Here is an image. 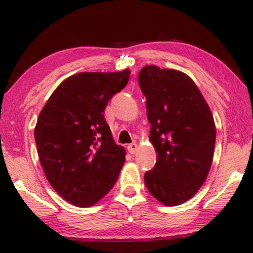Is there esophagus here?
<instances>
[{"label":"esophagus","instance_id":"1","mask_svg":"<svg viewBox=\"0 0 253 253\" xmlns=\"http://www.w3.org/2000/svg\"><path fill=\"white\" fill-rule=\"evenodd\" d=\"M127 151H129V153L134 154L138 151V145L136 143L129 144V145H127Z\"/></svg>","mask_w":253,"mask_h":253}]
</instances>
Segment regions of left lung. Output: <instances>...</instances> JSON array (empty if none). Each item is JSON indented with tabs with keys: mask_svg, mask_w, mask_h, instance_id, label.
<instances>
[{
	"mask_svg": "<svg viewBox=\"0 0 253 253\" xmlns=\"http://www.w3.org/2000/svg\"><path fill=\"white\" fill-rule=\"evenodd\" d=\"M138 82L146 98L150 139L157 162L145 185L166 206H177L206 181L215 146V124L207 102L189 76L146 65Z\"/></svg>",
	"mask_w": 253,
	"mask_h": 253,
	"instance_id": "obj_1",
	"label": "left lung"
}]
</instances>
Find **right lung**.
Instances as JSON below:
<instances>
[{"label":"right lung","mask_w":253,"mask_h":253,"mask_svg":"<svg viewBox=\"0 0 253 253\" xmlns=\"http://www.w3.org/2000/svg\"><path fill=\"white\" fill-rule=\"evenodd\" d=\"M129 77L127 69L76 74L58 85L38 117L34 138L41 167L72 205H94L119 178L126 150L114 141L103 112Z\"/></svg>","instance_id":"1"}]
</instances>
